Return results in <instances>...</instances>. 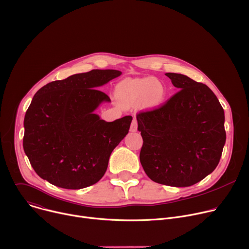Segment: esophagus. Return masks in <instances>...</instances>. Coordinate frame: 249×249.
I'll return each instance as SVG.
<instances>
[{
  "mask_svg": "<svg viewBox=\"0 0 249 249\" xmlns=\"http://www.w3.org/2000/svg\"><path fill=\"white\" fill-rule=\"evenodd\" d=\"M137 129H138V120H137V118H134V119L132 120L130 130H131L132 132H136Z\"/></svg>",
  "mask_w": 249,
  "mask_h": 249,
  "instance_id": "obj_1",
  "label": "esophagus"
}]
</instances>
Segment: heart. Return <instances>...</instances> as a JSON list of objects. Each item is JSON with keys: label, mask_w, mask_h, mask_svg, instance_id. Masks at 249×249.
Returning <instances> with one entry per match:
<instances>
[{"label": "heart", "mask_w": 249, "mask_h": 249, "mask_svg": "<svg viewBox=\"0 0 249 249\" xmlns=\"http://www.w3.org/2000/svg\"><path fill=\"white\" fill-rule=\"evenodd\" d=\"M166 88L154 78L126 79L117 84L116 97L124 104L130 105L144 99L151 105H159L166 97Z\"/></svg>", "instance_id": "1"}]
</instances>
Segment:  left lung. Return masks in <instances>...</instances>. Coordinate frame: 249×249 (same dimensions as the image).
<instances>
[{
  "label": "left lung",
  "mask_w": 249,
  "mask_h": 249,
  "mask_svg": "<svg viewBox=\"0 0 249 249\" xmlns=\"http://www.w3.org/2000/svg\"><path fill=\"white\" fill-rule=\"evenodd\" d=\"M178 92L158 107L137 113L140 161L155 183L190 187L212 173L226 142L224 109L202 83L166 73Z\"/></svg>",
  "instance_id": "1"
}]
</instances>
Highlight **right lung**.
Segmentation results:
<instances>
[{
  "label": "right lung",
  "instance_id": "1",
  "mask_svg": "<svg viewBox=\"0 0 249 249\" xmlns=\"http://www.w3.org/2000/svg\"><path fill=\"white\" fill-rule=\"evenodd\" d=\"M120 75L118 70L94 69L53 81L35 94L24 117L23 148L38 176L68 190L103 178L133 117L107 122L94 110L110 102L98 88Z\"/></svg>",
  "mask_w": 249,
  "mask_h": 249
}]
</instances>
